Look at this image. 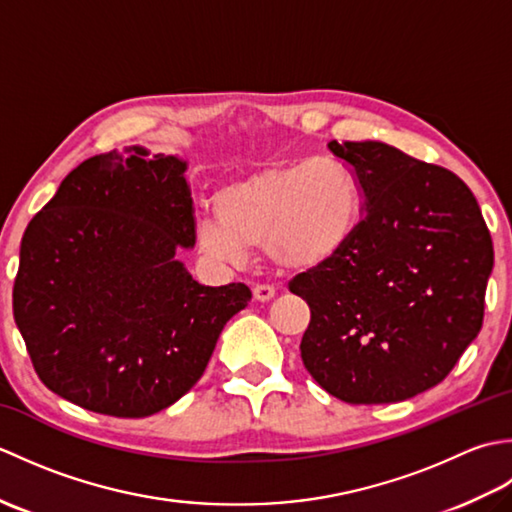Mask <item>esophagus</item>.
Here are the masks:
<instances>
[{"label":"esophagus","instance_id":"1","mask_svg":"<svg viewBox=\"0 0 512 512\" xmlns=\"http://www.w3.org/2000/svg\"><path fill=\"white\" fill-rule=\"evenodd\" d=\"M253 295L257 301H270L275 297V286H268V284H259L253 288Z\"/></svg>","mask_w":512,"mask_h":512}]
</instances>
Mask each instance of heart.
<instances>
[{
    "mask_svg": "<svg viewBox=\"0 0 512 512\" xmlns=\"http://www.w3.org/2000/svg\"><path fill=\"white\" fill-rule=\"evenodd\" d=\"M217 215H202L195 239L215 262L239 266L250 248L290 273L330 264L361 224L363 193L354 171L334 156L270 162L215 193Z\"/></svg>",
    "mask_w": 512,
    "mask_h": 512,
    "instance_id": "1",
    "label": "heart"
}]
</instances>
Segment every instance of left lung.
I'll return each mask as SVG.
<instances>
[{
	"label": "left lung",
	"instance_id": "8db88e82",
	"mask_svg": "<svg viewBox=\"0 0 512 512\" xmlns=\"http://www.w3.org/2000/svg\"><path fill=\"white\" fill-rule=\"evenodd\" d=\"M361 184L365 217L341 255L290 284L310 306L301 358L352 405L442 383L480 334L493 242L471 189L380 140L328 143Z\"/></svg>",
	"mask_w": 512,
	"mask_h": 512
}]
</instances>
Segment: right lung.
Returning <instances> with one entry per match:
<instances>
[{
	"label": "right lung",
	"instance_id": "1",
	"mask_svg": "<svg viewBox=\"0 0 512 512\" xmlns=\"http://www.w3.org/2000/svg\"><path fill=\"white\" fill-rule=\"evenodd\" d=\"M189 162L101 154L81 162L32 217L19 248L15 323L39 378L88 411L147 418L198 383L244 284L202 286Z\"/></svg>",
	"mask_w": 512,
	"mask_h": 512
}]
</instances>
